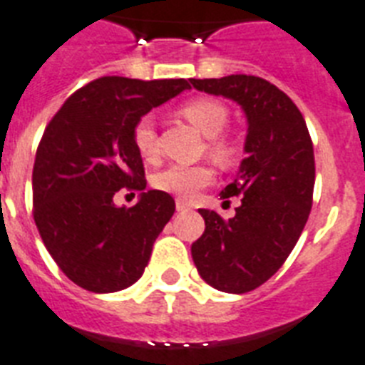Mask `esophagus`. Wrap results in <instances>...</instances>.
Returning a JSON list of instances; mask_svg holds the SVG:
<instances>
[{
	"label": "esophagus",
	"mask_w": 365,
	"mask_h": 365,
	"mask_svg": "<svg viewBox=\"0 0 365 365\" xmlns=\"http://www.w3.org/2000/svg\"><path fill=\"white\" fill-rule=\"evenodd\" d=\"M176 210H178V212H187L189 204L183 202L182 198H178V200H176Z\"/></svg>",
	"instance_id": "1"
}]
</instances>
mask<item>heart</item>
<instances>
[{
    "label": "heart",
    "instance_id": "b5f03b06",
    "mask_svg": "<svg viewBox=\"0 0 365 365\" xmlns=\"http://www.w3.org/2000/svg\"><path fill=\"white\" fill-rule=\"evenodd\" d=\"M183 118L195 125L204 136H210V152L219 161H230L236 153L232 142L219 136L229 123V108L217 99L210 97H198L182 106ZM133 144L138 155L144 161H155L159 155V144H157L155 121L152 115H142L133 127ZM213 180V170L206 165H195V167H180L170 165L163 168L152 178L153 187L163 192H170L180 198H191L192 195Z\"/></svg>",
    "mask_w": 365,
    "mask_h": 365
}]
</instances>
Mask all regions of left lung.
I'll list each match as a JSON object with an SVG mask.
<instances>
[{
	"mask_svg": "<svg viewBox=\"0 0 365 365\" xmlns=\"http://www.w3.org/2000/svg\"><path fill=\"white\" fill-rule=\"evenodd\" d=\"M198 91L236 101L247 118L245 159L221 198L240 197L236 215L198 210L206 229L191 245L198 274L213 289L244 294L283 266L309 217L315 155L306 120L287 93L251 75L191 78Z\"/></svg>",
	"mask_w": 365,
	"mask_h": 365,
	"instance_id": "8db88e82",
	"label": "left lung"
}]
</instances>
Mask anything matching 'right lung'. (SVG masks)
Instances as JSON below:
<instances>
[{"label": "right lung", "instance_id": "add662e5", "mask_svg": "<svg viewBox=\"0 0 365 365\" xmlns=\"http://www.w3.org/2000/svg\"><path fill=\"white\" fill-rule=\"evenodd\" d=\"M189 88L183 78L103 76L75 91L44 129L31 178L34 219L56 264L82 289L115 292L144 274L176 204L168 192L144 191L133 127ZM121 187L141 191L131 209L113 204Z\"/></svg>", "mask_w": 365, "mask_h": 365}]
</instances>
